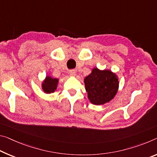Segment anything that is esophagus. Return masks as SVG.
Listing matches in <instances>:
<instances>
[{
    "label": "esophagus",
    "mask_w": 157,
    "mask_h": 157,
    "mask_svg": "<svg viewBox=\"0 0 157 157\" xmlns=\"http://www.w3.org/2000/svg\"><path fill=\"white\" fill-rule=\"evenodd\" d=\"M69 74H70V75H71V76H75V75H76L75 70H71V71H69Z\"/></svg>",
    "instance_id": "34e87169"
}]
</instances>
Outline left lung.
Here are the masks:
<instances>
[{
    "label": "left lung",
    "instance_id": "left-lung-1",
    "mask_svg": "<svg viewBox=\"0 0 157 157\" xmlns=\"http://www.w3.org/2000/svg\"><path fill=\"white\" fill-rule=\"evenodd\" d=\"M88 98L94 105H103L115 96L119 88L117 76L110 70L93 68L84 79Z\"/></svg>",
    "mask_w": 157,
    "mask_h": 157
}]
</instances>
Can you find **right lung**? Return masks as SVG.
Here are the masks:
<instances>
[{"label": "right lung", "instance_id": "add662e5", "mask_svg": "<svg viewBox=\"0 0 157 157\" xmlns=\"http://www.w3.org/2000/svg\"><path fill=\"white\" fill-rule=\"evenodd\" d=\"M59 83V79L53 78L50 76H47L42 84V89L46 94H51L56 91L57 85Z\"/></svg>", "mask_w": 157, "mask_h": 157}]
</instances>
